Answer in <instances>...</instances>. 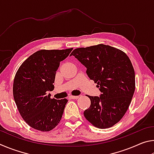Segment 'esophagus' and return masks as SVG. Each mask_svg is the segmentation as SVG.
<instances>
[{
	"label": "esophagus",
	"instance_id": "34e87169",
	"mask_svg": "<svg viewBox=\"0 0 154 154\" xmlns=\"http://www.w3.org/2000/svg\"><path fill=\"white\" fill-rule=\"evenodd\" d=\"M79 98V96H70L69 98L71 99H77Z\"/></svg>",
	"mask_w": 154,
	"mask_h": 154
}]
</instances>
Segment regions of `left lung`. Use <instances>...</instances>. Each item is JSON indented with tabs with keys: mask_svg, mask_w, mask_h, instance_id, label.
Masks as SVG:
<instances>
[{
	"mask_svg": "<svg viewBox=\"0 0 154 154\" xmlns=\"http://www.w3.org/2000/svg\"><path fill=\"white\" fill-rule=\"evenodd\" d=\"M74 56L86 67L90 79L97 83L101 94L88 96L91 104L85 118L98 128L118 123L128 109L135 90V74L128 57L121 50L100 44L77 48Z\"/></svg>",
	"mask_w": 154,
	"mask_h": 154,
	"instance_id": "left-lung-1",
	"label": "left lung"
}]
</instances>
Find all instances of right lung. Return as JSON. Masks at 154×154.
I'll return each mask as SVG.
<instances>
[{
    "label": "right lung",
    "mask_w": 154,
    "mask_h": 154,
    "mask_svg": "<svg viewBox=\"0 0 154 154\" xmlns=\"http://www.w3.org/2000/svg\"><path fill=\"white\" fill-rule=\"evenodd\" d=\"M72 48L40 50L23 62L14 78L13 93L21 116L30 127L48 132L60 121L68 100L51 98L60 62Z\"/></svg>",
    "instance_id": "obj_1"
}]
</instances>
